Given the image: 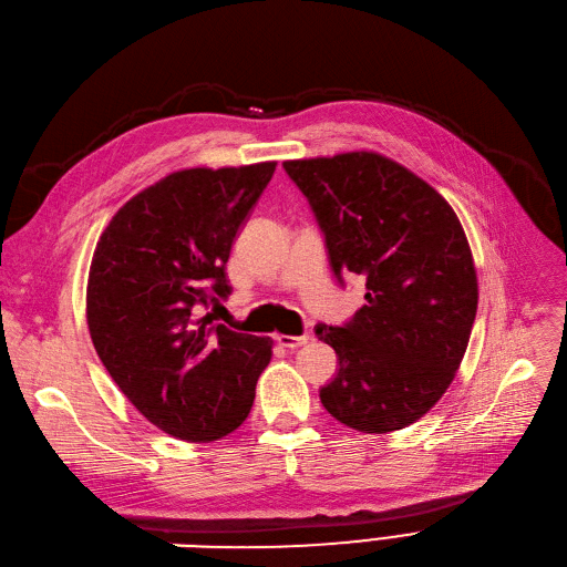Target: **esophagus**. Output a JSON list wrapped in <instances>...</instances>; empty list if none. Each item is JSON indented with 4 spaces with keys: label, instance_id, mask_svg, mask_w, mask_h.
I'll use <instances>...</instances> for the list:
<instances>
[{
    "label": "esophagus",
    "instance_id": "obj_1",
    "mask_svg": "<svg viewBox=\"0 0 567 567\" xmlns=\"http://www.w3.org/2000/svg\"><path fill=\"white\" fill-rule=\"evenodd\" d=\"M310 338H312L310 331H306V333H301V336H285V333L276 336V340L282 344V348H289V350L301 348V344H306Z\"/></svg>",
    "mask_w": 567,
    "mask_h": 567
}]
</instances>
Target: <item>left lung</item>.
<instances>
[{
	"label": "left lung",
	"instance_id": "1",
	"mask_svg": "<svg viewBox=\"0 0 567 567\" xmlns=\"http://www.w3.org/2000/svg\"><path fill=\"white\" fill-rule=\"evenodd\" d=\"M282 166L317 217L338 282L365 280V306L348 324L315 327L338 354L319 399L354 431L405 429L452 384L477 315L458 217L426 181L378 153Z\"/></svg>",
	"mask_w": 567,
	"mask_h": 567
}]
</instances>
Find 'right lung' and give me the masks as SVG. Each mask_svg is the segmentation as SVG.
I'll use <instances>...</instances> for the list:
<instances>
[{"mask_svg":"<svg viewBox=\"0 0 567 567\" xmlns=\"http://www.w3.org/2000/svg\"><path fill=\"white\" fill-rule=\"evenodd\" d=\"M276 162L183 168L122 206L96 243L87 327L109 375L147 422L189 442L236 431L274 340L215 324L225 266Z\"/></svg>","mask_w":567,"mask_h":567,"instance_id":"right-lung-1","label":"right lung"}]
</instances>
